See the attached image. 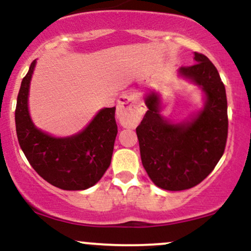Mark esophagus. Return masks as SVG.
Returning a JSON list of instances; mask_svg holds the SVG:
<instances>
[{
    "label": "esophagus",
    "mask_w": 251,
    "mask_h": 251,
    "mask_svg": "<svg viewBox=\"0 0 251 251\" xmlns=\"http://www.w3.org/2000/svg\"><path fill=\"white\" fill-rule=\"evenodd\" d=\"M144 113L143 103L134 93H127L120 97L117 106L119 120L126 127H134Z\"/></svg>",
    "instance_id": "1"
}]
</instances>
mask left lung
Returning <instances> with one entry per match:
<instances>
[{
    "label": "left lung",
    "instance_id": "obj_1",
    "mask_svg": "<svg viewBox=\"0 0 251 251\" xmlns=\"http://www.w3.org/2000/svg\"><path fill=\"white\" fill-rule=\"evenodd\" d=\"M196 63L179 73L201 86L204 109L191 122L172 124L159 114V100L150 94L149 111L137 132L144 169L157 186L169 191L191 189L205 179L224 153L227 138V102L217 68L195 51Z\"/></svg>",
    "mask_w": 251,
    "mask_h": 251
}]
</instances>
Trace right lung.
<instances>
[{"instance_id": "1", "label": "right lung", "mask_w": 251, "mask_h": 251, "mask_svg": "<svg viewBox=\"0 0 251 251\" xmlns=\"http://www.w3.org/2000/svg\"><path fill=\"white\" fill-rule=\"evenodd\" d=\"M35 61L21 82L15 109L16 134L28 162L45 180L62 190H85L111 164L118 127L116 107L103 108L79 134L54 138L37 129L28 113V91Z\"/></svg>"}]
</instances>
